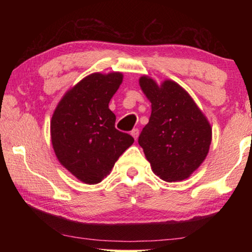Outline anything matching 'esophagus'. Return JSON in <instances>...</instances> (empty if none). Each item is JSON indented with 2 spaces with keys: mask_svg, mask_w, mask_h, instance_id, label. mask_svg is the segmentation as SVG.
<instances>
[{
  "mask_svg": "<svg viewBox=\"0 0 252 252\" xmlns=\"http://www.w3.org/2000/svg\"><path fill=\"white\" fill-rule=\"evenodd\" d=\"M130 134H132V136L136 140L137 136H139V134H140V130L137 129V128H133L132 132H130Z\"/></svg>",
  "mask_w": 252,
  "mask_h": 252,
  "instance_id": "1",
  "label": "esophagus"
}]
</instances>
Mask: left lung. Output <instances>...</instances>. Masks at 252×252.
Masks as SVG:
<instances>
[{
	"label": "left lung",
	"mask_w": 252,
	"mask_h": 252,
	"mask_svg": "<svg viewBox=\"0 0 252 252\" xmlns=\"http://www.w3.org/2000/svg\"><path fill=\"white\" fill-rule=\"evenodd\" d=\"M140 86L151 102V116L139 144L158 177L165 181L187 179L209 153L211 126L177 82L166 80L158 87L153 79L142 77Z\"/></svg>",
	"instance_id": "1"
}]
</instances>
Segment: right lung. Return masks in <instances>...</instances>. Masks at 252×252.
Wrapping results in <instances>:
<instances>
[{
  "label": "right lung",
  "instance_id": "obj_1",
  "mask_svg": "<svg viewBox=\"0 0 252 252\" xmlns=\"http://www.w3.org/2000/svg\"><path fill=\"white\" fill-rule=\"evenodd\" d=\"M123 81L118 72L94 73L68 91L51 119V142L63 166L86 184L101 182L134 139L115 127L110 99Z\"/></svg>",
  "mask_w": 252,
  "mask_h": 252
}]
</instances>
